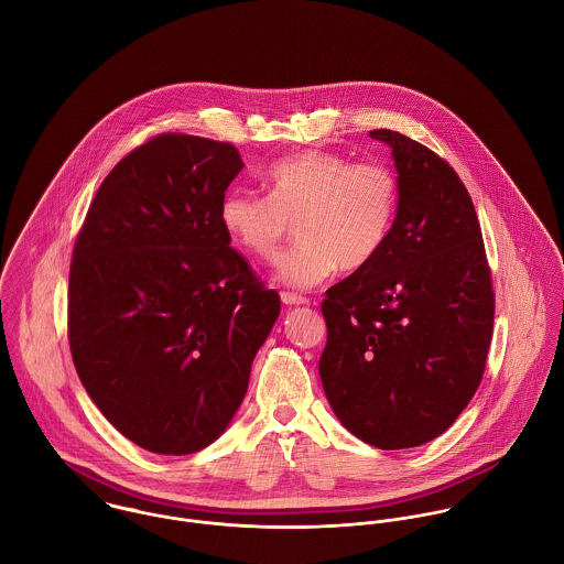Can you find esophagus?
Returning a JSON list of instances; mask_svg holds the SVG:
<instances>
[{"label":"esophagus","mask_w":564,"mask_h":564,"mask_svg":"<svg viewBox=\"0 0 564 564\" xmlns=\"http://www.w3.org/2000/svg\"><path fill=\"white\" fill-rule=\"evenodd\" d=\"M280 300L286 304V306H302V304H308L306 297L297 295V293H289V291H282L280 293Z\"/></svg>","instance_id":"34e87169"}]
</instances>
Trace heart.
<instances>
[{
	"mask_svg": "<svg viewBox=\"0 0 564 564\" xmlns=\"http://www.w3.org/2000/svg\"><path fill=\"white\" fill-rule=\"evenodd\" d=\"M264 195L235 188L219 206L226 235L247 253L269 260L297 224L300 242L278 260V280L313 289L338 267H369L391 237L400 182L382 162H354L334 152H300L273 162Z\"/></svg>",
	"mask_w": 564,
	"mask_h": 564,
	"instance_id": "1",
	"label": "heart"
}]
</instances>
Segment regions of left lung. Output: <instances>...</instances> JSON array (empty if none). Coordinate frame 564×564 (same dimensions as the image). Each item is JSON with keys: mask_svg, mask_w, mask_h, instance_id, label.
Returning a JSON list of instances; mask_svg holds the SVG:
<instances>
[{"mask_svg": "<svg viewBox=\"0 0 564 564\" xmlns=\"http://www.w3.org/2000/svg\"><path fill=\"white\" fill-rule=\"evenodd\" d=\"M400 206L382 253L325 291L319 360L338 421L378 449L441 436L476 395L495 295L482 230L458 173L393 130Z\"/></svg>", "mask_w": 564, "mask_h": 564, "instance_id": "1", "label": "left lung"}]
</instances>
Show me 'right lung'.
<instances>
[{
  "label": "right lung",
  "mask_w": 564,
  "mask_h": 564,
  "mask_svg": "<svg viewBox=\"0 0 564 564\" xmlns=\"http://www.w3.org/2000/svg\"><path fill=\"white\" fill-rule=\"evenodd\" d=\"M242 166L230 143L161 134L106 175L74 247L76 371L101 414L154 454L186 456L226 432L280 315L219 221Z\"/></svg>",
  "instance_id": "right-lung-1"
}]
</instances>
